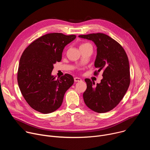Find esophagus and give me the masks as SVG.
<instances>
[{
  "label": "esophagus",
  "instance_id": "obj_1",
  "mask_svg": "<svg viewBox=\"0 0 150 150\" xmlns=\"http://www.w3.org/2000/svg\"><path fill=\"white\" fill-rule=\"evenodd\" d=\"M74 81H75V82H80V81H82V79L80 78L75 77V78H74Z\"/></svg>",
  "mask_w": 150,
  "mask_h": 150
}]
</instances>
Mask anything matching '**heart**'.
<instances>
[{
	"mask_svg": "<svg viewBox=\"0 0 150 150\" xmlns=\"http://www.w3.org/2000/svg\"><path fill=\"white\" fill-rule=\"evenodd\" d=\"M88 45V43H85V44H82L81 46H82V45Z\"/></svg>",
	"mask_w": 150,
	"mask_h": 150,
	"instance_id": "b5f03b06",
	"label": "heart"
}]
</instances>
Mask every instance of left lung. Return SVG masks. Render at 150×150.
Listing matches in <instances>:
<instances>
[{
    "label": "left lung",
    "mask_w": 150,
    "mask_h": 150,
    "mask_svg": "<svg viewBox=\"0 0 150 150\" xmlns=\"http://www.w3.org/2000/svg\"><path fill=\"white\" fill-rule=\"evenodd\" d=\"M91 40L97 47L94 66L103 71L101 82L93 86L94 82L85 79L87 89L83 94L85 104L97 113H105L119 103L130 83L129 63L123 48L109 35L103 33L78 35Z\"/></svg>",
    "instance_id": "obj_1"
}]
</instances>
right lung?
Returning a JSON list of instances; mask_svg holds the SVG:
<instances>
[{"label":"right lung","mask_w":150,"mask_h":150,"mask_svg":"<svg viewBox=\"0 0 150 150\" xmlns=\"http://www.w3.org/2000/svg\"><path fill=\"white\" fill-rule=\"evenodd\" d=\"M75 38V35L47 34L33 41L21 56L18 85L24 98L35 110L44 114L56 111L73 85L72 75L67 74L56 79L52 72L54 64L61 60L64 48Z\"/></svg>","instance_id":"1"}]
</instances>
